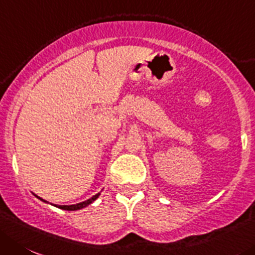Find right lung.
Segmentation results:
<instances>
[{
  "label": "right lung",
  "mask_w": 255,
  "mask_h": 255,
  "mask_svg": "<svg viewBox=\"0 0 255 255\" xmlns=\"http://www.w3.org/2000/svg\"><path fill=\"white\" fill-rule=\"evenodd\" d=\"M98 196H99V194H97V195H94V196H93L92 199L87 200V201H83V203L77 204V205H59L58 208H59V209H63V210H69V211L79 210V209H83V208H85V206L89 205V204H92L93 201H94V200L98 199ZM41 200H42V199H41ZM42 201H45V200H42Z\"/></svg>",
  "instance_id": "add662e5"
}]
</instances>
